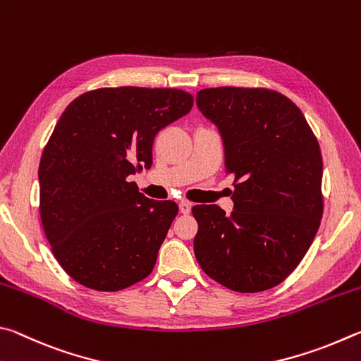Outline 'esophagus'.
Returning a JSON list of instances; mask_svg holds the SVG:
<instances>
[{
    "label": "esophagus",
    "instance_id": "1",
    "mask_svg": "<svg viewBox=\"0 0 361 361\" xmlns=\"http://www.w3.org/2000/svg\"><path fill=\"white\" fill-rule=\"evenodd\" d=\"M179 211L182 212V214H188L192 211V203L190 201H185V200H182L180 203H179Z\"/></svg>",
    "mask_w": 361,
    "mask_h": 361
}]
</instances>
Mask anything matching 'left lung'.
Masks as SVG:
<instances>
[{"instance_id": "left-lung-1", "label": "left lung", "mask_w": 361, "mask_h": 361, "mask_svg": "<svg viewBox=\"0 0 361 361\" xmlns=\"http://www.w3.org/2000/svg\"><path fill=\"white\" fill-rule=\"evenodd\" d=\"M197 104L219 126L233 212L193 206L195 257L224 287L257 293L279 286L311 247L324 214L317 137L292 99L269 88L217 87Z\"/></svg>"}]
</instances>
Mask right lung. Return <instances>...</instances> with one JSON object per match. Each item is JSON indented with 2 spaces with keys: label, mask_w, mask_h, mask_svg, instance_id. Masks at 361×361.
<instances>
[{
  "label": "right lung",
  "mask_w": 361,
  "mask_h": 361,
  "mask_svg": "<svg viewBox=\"0 0 361 361\" xmlns=\"http://www.w3.org/2000/svg\"><path fill=\"white\" fill-rule=\"evenodd\" d=\"M179 88L104 87L68 104L39 163V214L50 249L80 286L117 292L147 277L179 207L139 192L157 133L190 112Z\"/></svg>",
  "instance_id": "1"
}]
</instances>
